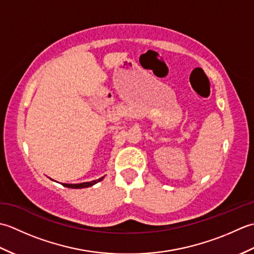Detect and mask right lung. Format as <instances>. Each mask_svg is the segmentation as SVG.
<instances>
[{"label":"right lung","instance_id":"obj_1","mask_svg":"<svg viewBox=\"0 0 254 254\" xmlns=\"http://www.w3.org/2000/svg\"><path fill=\"white\" fill-rule=\"evenodd\" d=\"M104 177L99 178V179L97 180H93V181H89V182H83V183H76V185H67V183H62L63 187H66V188H71V189H83V188H88V187H91L96 185V183L100 182L102 179H104Z\"/></svg>","mask_w":254,"mask_h":254}]
</instances>
